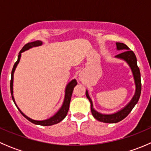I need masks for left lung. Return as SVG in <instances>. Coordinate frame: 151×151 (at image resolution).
<instances>
[{
  "instance_id": "8db88e82",
  "label": "left lung",
  "mask_w": 151,
  "mask_h": 151,
  "mask_svg": "<svg viewBox=\"0 0 151 151\" xmlns=\"http://www.w3.org/2000/svg\"><path fill=\"white\" fill-rule=\"evenodd\" d=\"M117 48L118 50H129V47L126 46L125 44L120 43V42H117ZM117 58H122L123 60H126L129 65L130 66L133 72L134 77L135 84H136V93H135L134 96L132 99L131 102L129 103L126 107H124L122 110L119 111V112H116L115 114H112V115H103V114L99 113V112H96L95 109L93 107V102L91 99L90 98L89 95L88 93V91H86L85 94H86L87 98L91 102V109L92 115L94 118L99 121L104 123H118L119 121H122L131 112L134 106L136 105L137 103L139 101V96L141 94V89H142V84H141V77H140V71H139V68L137 66V58L135 56L134 53L132 50H126V51L120 53V54L117 55Z\"/></svg>"
}]
</instances>
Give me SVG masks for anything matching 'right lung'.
<instances>
[{"instance_id": "1", "label": "right lung", "mask_w": 151, "mask_h": 151, "mask_svg": "<svg viewBox=\"0 0 151 151\" xmlns=\"http://www.w3.org/2000/svg\"><path fill=\"white\" fill-rule=\"evenodd\" d=\"M42 44V42L41 41H35V42H29V43L26 44L23 47H22V50H20L19 53V55H18V59L16 62H15L13 68H12V77H11V81H10V91H11V93H12V100L14 102V97L12 93H13V77H14V70L16 68L17 66L18 63L19 61V59H20L21 57V53L22 52L25 51V50H28V49L31 48L33 47H36V46H40ZM77 84V81L75 80H72V81L68 83V85L66 87V96H65V99H64V102H63V106H61L60 109H59L58 112L52 116V118H49V119L45 120V121H34V120H32L30 118H29L28 117H27L26 115H24L20 110L19 109V112H21L22 115L25 117L26 119H28L29 121H30L31 123H34V124H37V125H40V126H52V125L56 124V123L60 122L61 121H63L65 118H66L67 113H68V109H69V104H70V101H71V95H72L73 91H74V87L76 86ZM15 104V102H14Z\"/></svg>"}]
</instances>
